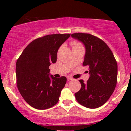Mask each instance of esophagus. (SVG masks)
<instances>
[{
  "label": "esophagus",
  "instance_id": "1",
  "mask_svg": "<svg viewBox=\"0 0 131 131\" xmlns=\"http://www.w3.org/2000/svg\"><path fill=\"white\" fill-rule=\"evenodd\" d=\"M73 79V78L72 77H70V76H68V77H67L68 80H72Z\"/></svg>",
  "mask_w": 131,
  "mask_h": 131
}]
</instances>
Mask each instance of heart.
<instances>
[{"label": "heart", "mask_w": 131, "mask_h": 131, "mask_svg": "<svg viewBox=\"0 0 131 131\" xmlns=\"http://www.w3.org/2000/svg\"><path fill=\"white\" fill-rule=\"evenodd\" d=\"M72 45H73V49L75 47H82L80 43L76 41H73V42H72Z\"/></svg>", "instance_id": "b5f03b06"}]
</instances>
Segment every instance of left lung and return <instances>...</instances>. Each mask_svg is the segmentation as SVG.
I'll return each mask as SVG.
<instances>
[{
  "mask_svg": "<svg viewBox=\"0 0 131 131\" xmlns=\"http://www.w3.org/2000/svg\"><path fill=\"white\" fill-rule=\"evenodd\" d=\"M71 37L84 45L83 66L89 67L90 77L86 83L81 79V88L75 93L76 100L89 108L105 104L115 91L118 64L113 54L104 41L90 34L74 33Z\"/></svg>",
  "mask_w": 131,
  "mask_h": 131,
  "instance_id": "8db88e82",
  "label": "left lung"
}]
</instances>
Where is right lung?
Masks as SVG:
<instances>
[{
    "label": "right lung",
    "instance_id": "add662e5",
    "mask_svg": "<svg viewBox=\"0 0 131 131\" xmlns=\"http://www.w3.org/2000/svg\"><path fill=\"white\" fill-rule=\"evenodd\" d=\"M70 34L47 35L34 40L23 51L16 64V84L23 98L38 110L58 103L67 78L50 76L49 66L57 61L58 49Z\"/></svg>",
    "mask_w": 131,
    "mask_h": 131
}]
</instances>
